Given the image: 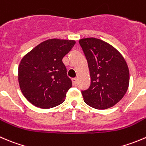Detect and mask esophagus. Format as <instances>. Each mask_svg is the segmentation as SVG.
Returning a JSON list of instances; mask_svg holds the SVG:
<instances>
[{"label":"esophagus","mask_w":146,"mask_h":146,"mask_svg":"<svg viewBox=\"0 0 146 146\" xmlns=\"http://www.w3.org/2000/svg\"><path fill=\"white\" fill-rule=\"evenodd\" d=\"M72 81H73V86H76V85H77V78H74L72 79Z\"/></svg>","instance_id":"1"}]
</instances>
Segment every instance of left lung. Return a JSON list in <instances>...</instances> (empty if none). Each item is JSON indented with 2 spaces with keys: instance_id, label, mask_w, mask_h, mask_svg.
I'll return each instance as SVG.
<instances>
[{
  "instance_id": "left-lung-1",
  "label": "left lung",
  "mask_w": 146,
  "mask_h": 146,
  "mask_svg": "<svg viewBox=\"0 0 146 146\" xmlns=\"http://www.w3.org/2000/svg\"><path fill=\"white\" fill-rule=\"evenodd\" d=\"M88 61L90 86L82 90L85 103L96 109L113 107L125 96L129 70L122 55L111 45L95 38L79 40Z\"/></svg>"
}]
</instances>
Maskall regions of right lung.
Masks as SVG:
<instances>
[{
    "instance_id": "add662e5",
    "label": "right lung",
    "mask_w": 146,
    "mask_h": 146,
    "mask_svg": "<svg viewBox=\"0 0 146 146\" xmlns=\"http://www.w3.org/2000/svg\"><path fill=\"white\" fill-rule=\"evenodd\" d=\"M75 44L73 40L49 39L23 58L18 67V83L30 103L40 108H50L64 101L72 81L62 60Z\"/></svg>"
}]
</instances>
